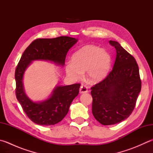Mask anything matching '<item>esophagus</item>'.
<instances>
[{
    "label": "esophagus",
    "mask_w": 153,
    "mask_h": 153,
    "mask_svg": "<svg viewBox=\"0 0 153 153\" xmlns=\"http://www.w3.org/2000/svg\"><path fill=\"white\" fill-rule=\"evenodd\" d=\"M79 91H80V93H87V92H88V88H87V87H86V86L81 85V86H80V87Z\"/></svg>",
    "instance_id": "esophagus-1"
}]
</instances>
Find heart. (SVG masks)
Here are the masks:
<instances>
[{"instance_id":"b5f03b06","label":"heart","mask_w":153,"mask_h":153,"mask_svg":"<svg viewBox=\"0 0 153 153\" xmlns=\"http://www.w3.org/2000/svg\"><path fill=\"white\" fill-rule=\"evenodd\" d=\"M111 65V56L102 48L94 45H86L74 53L72 63L66 66V73L69 77L77 80L86 71L87 81L97 83L107 75Z\"/></svg>"}]
</instances>
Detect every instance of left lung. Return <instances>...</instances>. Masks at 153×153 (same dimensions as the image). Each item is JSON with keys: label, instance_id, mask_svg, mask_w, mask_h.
Instances as JSON below:
<instances>
[{"label": "left lung", "instance_id": "1", "mask_svg": "<svg viewBox=\"0 0 153 153\" xmlns=\"http://www.w3.org/2000/svg\"><path fill=\"white\" fill-rule=\"evenodd\" d=\"M109 43L117 52L113 68L105 79L91 88L93 114L103 125H115L127 119L141 90L136 60L118 42Z\"/></svg>", "mask_w": 153, "mask_h": 153}]
</instances>
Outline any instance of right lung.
Listing matches in <instances>:
<instances>
[{
  "label": "right lung",
  "mask_w": 153,
  "mask_h": 153,
  "mask_svg": "<svg viewBox=\"0 0 153 153\" xmlns=\"http://www.w3.org/2000/svg\"><path fill=\"white\" fill-rule=\"evenodd\" d=\"M78 39L69 36L54 39H38L26 48L15 71L16 96L27 117L39 125H54L61 121L79 93L80 84L56 86L51 97L41 102H33L25 93L23 76L32 61L48 60L64 66L68 50Z\"/></svg>",
  "instance_id": "right-lung-1"
}]
</instances>
